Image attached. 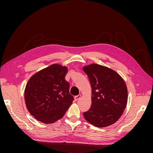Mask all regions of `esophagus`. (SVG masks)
<instances>
[{
  "mask_svg": "<svg viewBox=\"0 0 153 153\" xmlns=\"http://www.w3.org/2000/svg\"><path fill=\"white\" fill-rule=\"evenodd\" d=\"M80 97H81V95H77L75 96V101H77L78 99H80Z\"/></svg>",
  "mask_w": 153,
  "mask_h": 153,
  "instance_id": "34e87169",
  "label": "esophagus"
}]
</instances>
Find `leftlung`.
<instances>
[{
  "instance_id": "left-lung-1",
  "label": "left lung",
  "mask_w": 153,
  "mask_h": 153,
  "mask_svg": "<svg viewBox=\"0 0 153 153\" xmlns=\"http://www.w3.org/2000/svg\"><path fill=\"white\" fill-rule=\"evenodd\" d=\"M83 70L92 89L91 108L84 112V117L94 126H110L117 121L126 108V85L119 74L107 67L93 64Z\"/></svg>"
}]
</instances>
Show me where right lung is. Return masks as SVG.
I'll list each match as a JSON object with an SVG mask.
<instances>
[{
	"label": "right lung",
	"instance_id": "right-lung-1",
	"mask_svg": "<svg viewBox=\"0 0 153 153\" xmlns=\"http://www.w3.org/2000/svg\"><path fill=\"white\" fill-rule=\"evenodd\" d=\"M68 68L59 64L36 73L27 84L25 101L30 114L39 121L53 123L61 119L74 100L65 80Z\"/></svg>",
	"mask_w": 153,
	"mask_h": 153
}]
</instances>
